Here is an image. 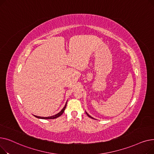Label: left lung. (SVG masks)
<instances>
[{
  "instance_id": "1",
  "label": "left lung",
  "mask_w": 154,
  "mask_h": 154,
  "mask_svg": "<svg viewBox=\"0 0 154 154\" xmlns=\"http://www.w3.org/2000/svg\"><path fill=\"white\" fill-rule=\"evenodd\" d=\"M86 114H87V116H88V117H91V118H92V119H93V118H92V117H91V116H89V115H88V114H87V113H86Z\"/></svg>"
}]
</instances>
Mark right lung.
Returning <instances> with one entry per match:
<instances>
[{"instance_id": "right-lung-1", "label": "right lung", "mask_w": 154, "mask_h": 154, "mask_svg": "<svg viewBox=\"0 0 154 154\" xmlns=\"http://www.w3.org/2000/svg\"><path fill=\"white\" fill-rule=\"evenodd\" d=\"M66 106H67V103H66V106H65V107L63 108V109H62L59 113H58V114H57L55 115V116H51V117H38V116H35V117H37V118H39V119H56V118H57V117H60V116L63 114L64 110H65V109H66Z\"/></svg>"}]
</instances>
